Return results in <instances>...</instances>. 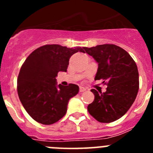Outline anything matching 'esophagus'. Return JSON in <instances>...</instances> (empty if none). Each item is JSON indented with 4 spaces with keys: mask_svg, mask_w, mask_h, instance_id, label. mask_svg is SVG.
I'll list each match as a JSON object with an SVG mask.
<instances>
[{
    "mask_svg": "<svg viewBox=\"0 0 153 153\" xmlns=\"http://www.w3.org/2000/svg\"><path fill=\"white\" fill-rule=\"evenodd\" d=\"M86 91V89L84 88V87H83V86H79V92L80 93H83V92Z\"/></svg>",
    "mask_w": 153,
    "mask_h": 153,
    "instance_id": "obj_1",
    "label": "esophagus"
}]
</instances>
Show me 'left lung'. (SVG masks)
Listing matches in <instances>:
<instances>
[{
	"mask_svg": "<svg viewBox=\"0 0 153 153\" xmlns=\"http://www.w3.org/2000/svg\"><path fill=\"white\" fill-rule=\"evenodd\" d=\"M84 50L98 63L95 80L102 79L107 86L105 93L91 90L95 98L87 106L89 113L100 123L114 122L129 110L136 100L140 86L137 66L125 50L115 44Z\"/></svg>",
	"mask_w": 153,
	"mask_h": 153,
	"instance_id": "obj_1",
	"label": "left lung"
}]
</instances>
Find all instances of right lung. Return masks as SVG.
I'll return each mask as SVG.
<instances>
[{"instance_id": "add662e5", "label": "right lung", "mask_w": 153, "mask_h": 153, "mask_svg": "<svg viewBox=\"0 0 153 153\" xmlns=\"http://www.w3.org/2000/svg\"><path fill=\"white\" fill-rule=\"evenodd\" d=\"M83 50L46 44L33 51L23 63L17 78V93L35 121L51 125L64 117L69 100L77 94L79 86L73 83L56 86V77L60 71L67 72L71 56L84 53Z\"/></svg>"}]
</instances>
